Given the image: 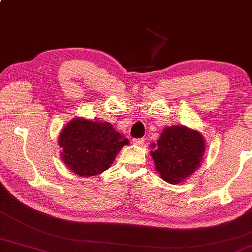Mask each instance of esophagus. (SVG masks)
I'll return each instance as SVG.
<instances>
[{"label":"esophagus","instance_id":"1","mask_svg":"<svg viewBox=\"0 0 252 252\" xmlns=\"http://www.w3.org/2000/svg\"><path fill=\"white\" fill-rule=\"evenodd\" d=\"M133 143L135 145H142L144 143V138H140V139H133Z\"/></svg>","mask_w":252,"mask_h":252}]
</instances>
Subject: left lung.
I'll return each instance as SVG.
<instances>
[{
	"mask_svg": "<svg viewBox=\"0 0 252 252\" xmlns=\"http://www.w3.org/2000/svg\"><path fill=\"white\" fill-rule=\"evenodd\" d=\"M205 141L198 131L184 126L165 127L151 152L155 168L164 181L178 184L191 175L200 165Z\"/></svg>",
	"mask_w": 252,
	"mask_h": 252,
	"instance_id": "obj_1",
	"label": "left lung"
}]
</instances>
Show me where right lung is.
Instances as JSON below:
<instances>
[{
  "mask_svg": "<svg viewBox=\"0 0 252 252\" xmlns=\"http://www.w3.org/2000/svg\"><path fill=\"white\" fill-rule=\"evenodd\" d=\"M62 159L79 176H94L110 167L129 140L111 123L75 118L67 123L58 139Z\"/></svg>",
  "mask_w": 252,
  "mask_h": 252,
  "instance_id": "obj_1",
  "label": "right lung"
}]
</instances>
